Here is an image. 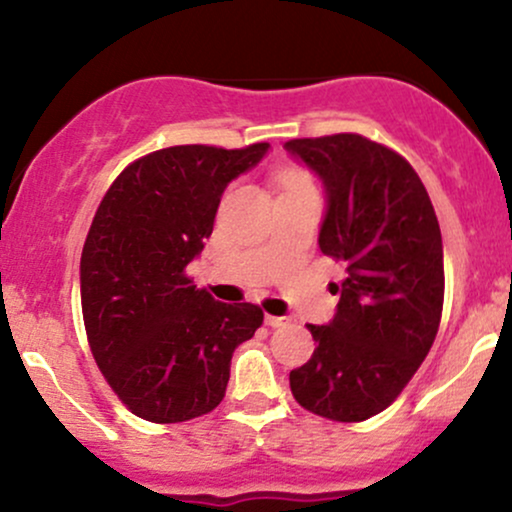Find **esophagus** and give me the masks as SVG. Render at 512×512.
Returning a JSON list of instances; mask_svg holds the SVG:
<instances>
[{
	"instance_id": "obj_1",
	"label": "esophagus",
	"mask_w": 512,
	"mask_h": 512,
	"mask_svg": "<svg viewBox=\"0 0 512 512\" xmlns=\"http://www.w3.org/2000/svg\"><path fill=\"white\" fill-rule=\"evenodd\" d=\"M264 322H267L269 327H286V325H289V317H276V315H267V317H264Z\"/></svg>"
}]
</instances>
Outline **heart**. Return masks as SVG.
Instances as JSON below:
<instances>
[{
	"mask_svg": "<svg viewBox=\"0 0 512 512\" xmlns=\"http://www.w3.org/2000/svg\"><path fill=\"white\" fill-rule=\"evenodd\" d=\"M284 182H286V187H305V185H308V182H305V178H301V175H298V173H286L284 175Z\"/></svg>",
	"mask_w": 512,
	"mask_h": 512,
	"instance_id": "b5f03b06",
	"label": "heart"
}]
</instances>
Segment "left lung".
Listing matches in <instances>:
<instances>
[{
    "label": "left lung",
    "mask_w": 512,
    "mask_h": 512,
    "mask_svg": "<svg viewBox=\"0 0 512 512\" xmlns=\"http://www.w3.org/2000/svg\"><path fill=\"white\" fill-rule=\"evenodd\" d=\"M293 158L322 180L320 250L349 276L315 351L291 370L296 402L332 421H366L395 402L421 366L443 313V238L416 170L361 134L291 139Z\"/></svg>",
    "instance_id": "left-lung-1"
}]
</instances>
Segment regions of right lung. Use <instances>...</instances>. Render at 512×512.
I'll use <instances>...</instances> for the list:
<instances>
[{
    "label": "right lung",
    "instance_id": "obj_1",
    "mask_svg": "<svg viewBox=\"0 0 512 512\" xmlns=\"http://www.w3.org/2000/svg\"><path fill=\"white\" fill-rule=\"evenodd\" d=\"M245 149L187 144L117 175L81 252V310L98 368L115 395L154 424L219 407L231 356L262 325L252 303H219L185 274L214 231L223 190L262 161Z\"/></svg>",
    "mask_w": 512,
    "mask_h": 512
}]
</instances>
